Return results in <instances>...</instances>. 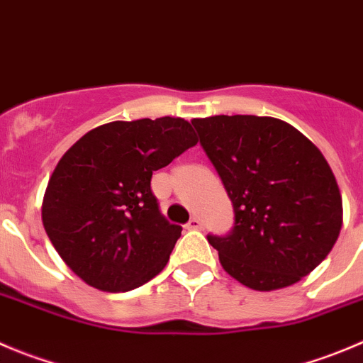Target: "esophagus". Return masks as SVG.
<instances>
[{
  "label": "esophagus",
  "mask_w": 363,
  "mask_h": 363,
  "mask_svg": "<svg viewBox=\"0 0 363 363\" xmlns=\"http://www.w3.org/2000/svg\"><path fill=\"white\" fill-rule=\"evenodd\" d=\"M185 228H187V230H203V223L199 217H191V220L185 224Z\"/></svg>",
  "instance_id": "esophagus-1"
}]
</instances>
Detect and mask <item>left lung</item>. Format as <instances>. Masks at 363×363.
<instances>
[{"instance_id":"left-lung-1","label":"left lung","mask_w":363,"mask_h":363,"mask_svg":"<svg viewBox=\"0 0 363 363\" xmlns=\"http://www.w3.org/2000/svg\"><path fill=\"white\" fill-rule=\"evenodd\" d=\"M192 124L235 213L226 235L206 237L224 271L255 291L310 274L342 228L339 185L315 144L274 117L213 116Z\"/></svg>"}]
</instances>
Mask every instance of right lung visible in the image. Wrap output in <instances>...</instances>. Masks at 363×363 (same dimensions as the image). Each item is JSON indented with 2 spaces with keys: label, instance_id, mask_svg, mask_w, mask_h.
Segmentation results:
<instances>
[{
  "label": "right lung",
  "instance_id": "1",
  "mask_svg": "<svg viewBox=\"0 0 363 363\" xmlns=\"http://www.w3.org/2000/svg\"><path fill=\"white\" fill-rule=\"evenodd\" d=\"M196 144L189 121L158 117L101 124L65 151L44 194L43 224L76 276L128 292L165 267L182 226L160 213L151 176Z\"/></svg>",
  "mask_w": 363,
  "mask_h": 363
}]
</instances>
